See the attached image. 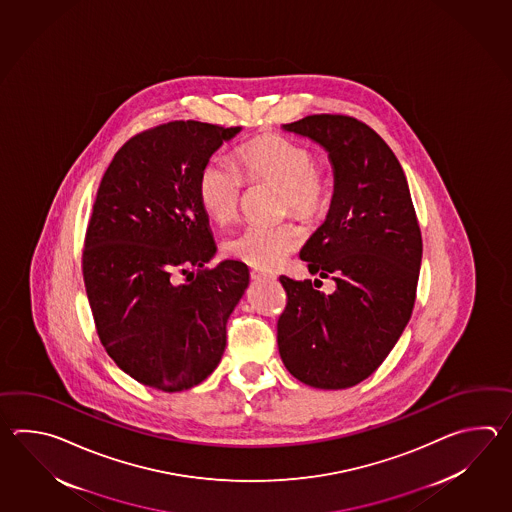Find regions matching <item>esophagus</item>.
Returning a JSON list of instances; mask_svg holds the SVG:
<instances>
[{
	"label": "esophagus",
	"instance_id": "34e87169",
	"mask_svg": "<svg viewBox=\"0 0 512 512\" xmlns=\"http://www.w3.org/2000/svg\"><path fill=\"white\" fill-rule=\"evenodd\" d=\"M251 278L252 280H276V274L260 271V269H252Z\"/></svg>",
	"mask_w": 512,
	"mask_h": 512
}]
</instances>
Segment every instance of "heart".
<instances>
[{
    "label": "heart",
    "mask_w": 512,
    "mask_h": 512,
    "mask_svg": "<svg viewBox=\"0 0 512 512\" xmlns=\"http://www.w3.org/2000/svg\"><path fill=\"white\" fill-rule=\"evenodd\" d=\"M238 168L221 157H212L197 177V199L208 218L225 223L236 216L243 196V179L249 183L280 186V207L296 216L313 219L329 207L331 188L326 175L316 170L313 152L300 142L269 133L245 142L238 150ZM304 240L294 223H251L227 241L230 256L256 267L282 263Z\"/></svg>",
    "instance_id": "heart-1"
}]
</instances>
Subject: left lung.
Returning a JSON list of instances; mask_svg holds the SVG:
<instances>
[{"instance_id":"obj_1","label":"left lung","mask_w":512,"mask_h":512,"mask_svg":"<svg viewBox=\"0 0 512 512\" xmlns=\"http://www.w3.org/2000/svg\"><path fill=\"white\" fill-rule=\"evenodd\" d=\"M283 130L327 152L333 197L326 221L300 258L331 294L311 280L280 276L287 307L278 349L294 379L320 390H344L368 379L390 355L414 309L423 240L410 188L390 146L357 119L311 115Z\"/></svg>"}]
</instances>
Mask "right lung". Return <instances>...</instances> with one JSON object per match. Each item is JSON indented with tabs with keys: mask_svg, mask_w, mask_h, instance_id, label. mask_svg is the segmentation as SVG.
Segmentation results:
<instances>
[{
	"mask_svg": "<svg viewBox=\"0 0 512 512\" xmlns=\"http://www.w3.org/2000/svg\"><path fill=\"white\" fill-rule=\"evenodd\" d=\"M241 128L175 120L126 142L98 186L82 271L98 338L120 370L183 392L218 368L249 267L219 261L197 199L201 168ZM196 266L186 283L173 271Z\"/></svg>",
	"mask_w": 512,
	"mask_h": 512,
	"instance_id": "obj_1",
	"label": "right lung"
}]
</instances>
